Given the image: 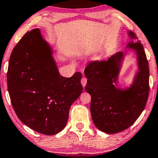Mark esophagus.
Returning a JSON list of instances; mask_svg holds the SVG:
<instances>
[{
    "label": "esophagus",
    "mask_w": 158,
    "mask_h": 158,
    "mask_svg": "<svg viewBox=\"0 0 158 158\" xmlns=\"http://www.w3.org/2000/svg\"><path fill=\"white\" fill-rule=\"evenodd\" d=\"M87 81H88V79L86 78L85 77H83L81 79V84L83 85V86H85L86 83H87Z\"/></svg>",
    "instance_id": "34e87169"
}]
</instances>
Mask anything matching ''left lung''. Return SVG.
<instances>
[{
    "mask_svg": "<svg viewBox=\"0 0 158 158\" xmlns=\"http://www.w3.org/2000/svg\"><path fill=\"white\" fill-rule=\"evenodd\" d=\"M129 35L137 38L132 31H129ZM129 47L137 52L139 70L128 90L122 91L114 85L122 52H118L108 60L90 62L84 70L88 78L85 90L91 97L92 119L97 128L107 134L120 132L131 127L148 101L150 70L143 45L136 42L130 43Z\"/></svg>",
    "mask_w": 158,
    "mask_h": 158,
    "instance_id": "8db88e82",
    "label": "left lung"
}]
</instances>
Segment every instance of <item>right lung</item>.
<instances>
[{
    "label": "right lung",
    "mask_w": 158,
    "mask_h": 158,
    "mask_svg": "<svg viewBox=\"0 0 158 158\" xmlns=\"http://www.w3.org/2000/svg\"><path fill=\"white\" fill-rule=\"evenodd\" d=\"M82 76L81 72L61 76L40 30L28 31L13 49L7 72L8 90L17 116L40 134L60 132L71 105L83 91Z\"/></svg>",
    "instance_id": "obj_1"
}]
</instances>
